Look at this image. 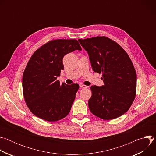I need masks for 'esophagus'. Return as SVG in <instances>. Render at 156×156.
<instances>
[{
  "instance_id": "obj_1",
  "label": "esophagus",
  "mask_w": 156,
  "mask_h": 156,
  "mask_svg": "<svg viewBox=\"0 0 156 156\" xmlns=\"http://www.w3.org/2000/svg\"><path fill=\"white\" fill-rule=\"evenodd\" d=\"M80 87L81 88H87V87H88V86H86V85H84V84H80Z\"/></svg>"
}]
</instances>
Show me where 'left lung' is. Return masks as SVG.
Wrapping results in <instances>:
<instances>
[{
    "mask_svg": "<svg viewBox=\"0 0 156 156\" xmlns=\"http://www.w3.org/2000/svg\"><path fill=\"white\" fill-rule=\"evenodd\" d=\"M94 72L102 73L104 85L91 86L88 106L93 114L112 120L126 113L134 101L136 73L131 59L115 41L104 36L78 39Z\"/></svg>",
    "mask_w": 156,
    "mask_h": 156,
    "instance_id": "left-lung-1",
    "label": "left lung"
}]
</instances>
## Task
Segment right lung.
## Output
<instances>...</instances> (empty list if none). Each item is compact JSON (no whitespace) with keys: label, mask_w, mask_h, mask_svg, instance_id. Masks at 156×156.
<instances>
[{"label":"right lung","mask_w":156,"mask_h":156,"mask_svg":"<svg viewBox=\"0 0 156 156\" xmlns=\"http://www.w3.org/2000/svg\"><path fill=\"white\" fill-rule=\"evenodd\" d=\"M75 50H82L76 40L56 39L41 46L30 58L22 85L27 105L36 117L55 122L69 114L79 85L61 84L57 78L64 69L63 57Z\"/></svg>","instance_id":"add662e5"}]
</instances>
